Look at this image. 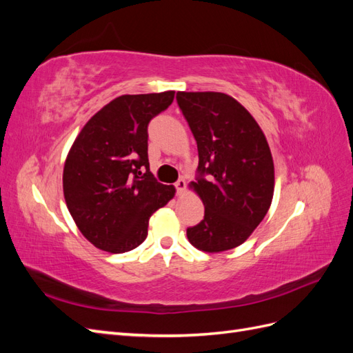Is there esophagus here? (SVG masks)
Here are the masks:
<instances>
[{
	"instance_id": "esophagus-1",
	"label": "esophagus",
	"mask_w": 353,
	"mask_h": 353,
	"mask_svg": "<svg viewBox=\"0 0 353 353\" xmlns=\"http://www.w3.org/2000/svg\"><path fill=\"white\" fill-rule=\"evenodd\" d=\"M185 187H187V183H185V179H178L176 183H175V188H176V193H184L185 191Z\"/></svg>"
}]
</instances>
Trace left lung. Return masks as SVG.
I'll list each match as a JSON object with an SVG mask.
<instances>
[{
    "label": "left lung",
    "instance_id": "8db88e82",
    "mask_svg": "<svg viewBox=\"0 0 353 353\" xmlns=\"http://www.w3.org/2000/svg\"><path fill=\"white\" fill-rule=\"evenodd\" d=\"M193 132L199 168L193 188L205 218L187 228L199 250L219 253L249 239L274 196V162L261 126L243 105L223 92H176Z\"/></svg>",
    "mask_w": 353,
    "mask_h": 353
}]
</instances>
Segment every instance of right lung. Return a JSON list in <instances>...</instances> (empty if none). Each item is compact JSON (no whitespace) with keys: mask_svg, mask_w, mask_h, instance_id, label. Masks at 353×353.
I'll return each instance as SVG.
<instances>
[{"mask_svg":"<svg viewBox=\"0 0 353 353\" xmlns=\"http://www.w3.org/2000/svg\"><path fill=\"white\" fill-rule=\"evenodd\" d=\"M175 91L121 95L85 123L63 169V193L83 237L110 253L130 252L147 237L148 219L175 196L148 163L147 126Z\"/></svg>","mask_w":353,"mask_h":353,"instance_id":"add662e5","label":"right lung"}]
</instances>
